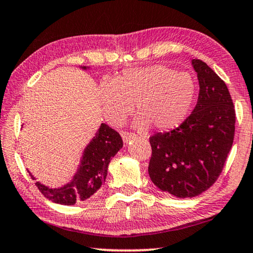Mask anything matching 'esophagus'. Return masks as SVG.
Segmentation results:
<instances>
[{
	"instance_id": "esophagus-1",
	"label": "esophagus",
	"mask_w": 253,
	"mask_h": 253,
	"mask_svg": "<svg viewBox=\"0 0 253 253\" xmlns=\"http://www.w3.org/2000/svg\"><path fill=\"white\" fill-rule=\"evenodd\" d=\"M122 137L125 143H128L130 140H134L135 137H136V135L131 134V133H128V131H122Z\"/></svg>"
}]
</instances>
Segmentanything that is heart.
Instances as JSON below:
<instances>
[{"label":"heart","instance_id":"1","mask_svg":"<svg viewBox=\"0 0 253 253\" xmlns=\"http://www.w3.org/2000/svg\"><path fill=\"white\" fill-rule=\"evenodd\" d=\"M196 95V84L187 72L165 65L126 70L111 83L99 84V102L105 118L118 125L130 113L136 126L144 129L169 130L186 119Z\"/></svg>","mask_w":253,"mask_h":253}]
</instances>
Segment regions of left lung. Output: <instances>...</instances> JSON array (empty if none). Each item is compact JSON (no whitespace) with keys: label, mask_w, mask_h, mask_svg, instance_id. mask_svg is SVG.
Returning <instances> with one entry per match:
<instances>
[{"label":"left lung","mask_w":253,"mask_h":253,"mask_svg":"<svg viewBox=\"0 0 253 253\" xmlns=\"http://www.w3.org/2000/svg\"><path fill=\"white\" fill-rule=\"evenodd\" d=\"M199 83L197 104L175 129L150 137L149 176L177 198L208 190L222 172L233 145L235 109L226 84L208 64L191 59Z\"/></svg>","instance_id":"1"}]
</instances>
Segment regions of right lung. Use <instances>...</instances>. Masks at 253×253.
<instances>
[{"instance_id":"obj_1","label":"right lung","mask_w":253,"mask_h":253,"mask_svg":"<svg viewBox=\"0 0 253 253\" xmlns=\"http://www.w3.org/2000/svg\"><path fill=\"white\" fill-rule=\"evenodd\" d=\"M88 70L89 66H80ZM123 148V140L118 131L106 124H101L95 136L84 149L83 157L78 165L72 180L59 188H49L41 182H37L39 190L50 201L62 205H73L76 202L86 201L104 183L108 166L111 159ZM31 177L37 180L30 170Z\"/></svg>"}]
</instances>
